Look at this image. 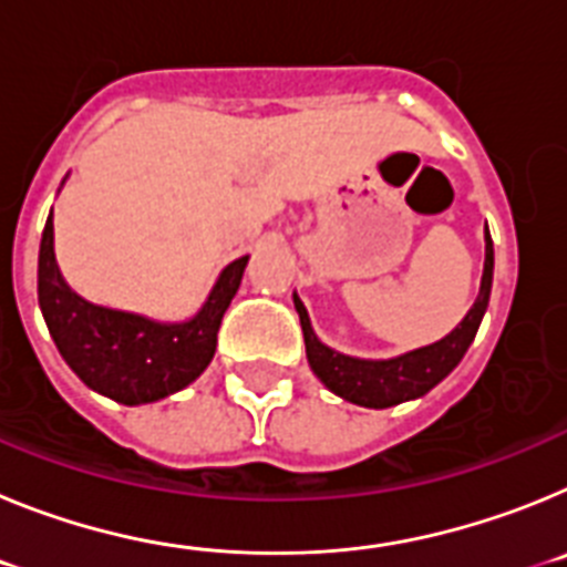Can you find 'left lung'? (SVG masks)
I'll list each match as a JSON object with an SVG mask.
<instances>
[{
	"label": "left lung",
	"mask_w": 567,
	"mask_h": 567,
	"mask_svg": "<svg viewBox=\"0 0 567 567\" xmlns=\"http://www.w3.org/2000/svg\"><path fill=\"white\" fill-rule=\"evenodd\" d=\"M491 278H494V244H491L488 227H485L483 284H480V295L474 300V307L468 309V315L460 320V327L452 334H445L437 343L420 346L414 352L398 354V358L389 360L349 358V354H340L329 349L327 343H320L318 334L312 332L307 309L295 295V309L300 315V329H303V343H307V358L312 372L318 374L320 383L327 385L329 392L349 400V403L365 405V409H389V405H398L403 400L423 398L468 352L471 340L480 329V320L488 309Z\"/></svg>",
	"instance_id": "left-lung-1"
}]
</instances>
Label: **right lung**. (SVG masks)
Listing matches in <instances>:
<instances>
[{"label":"right lung","mask_w":567,"mask_h":567,"mask_svg":"<svg viewBox=\"0 0 567 567\" xmlns=\"http://www.w3.org/2000/svg\"><path fill=\"white\" fill-rule=\"evenodd\" d=\"M249 255L233 260L207 303L184 323H158L133 312L96 307L64 284L53 252V209L39 247V307L64 363L84 385L124 405L155 403L182 392L209 365L218 327L235 298Z\"/></svg>","instance_id":"right-lung-1"}]
</instances>
